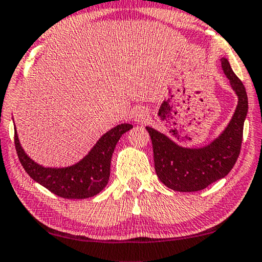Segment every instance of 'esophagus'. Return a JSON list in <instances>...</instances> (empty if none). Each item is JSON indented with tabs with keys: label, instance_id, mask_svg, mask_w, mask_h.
<instances>
[{
	"label": "esophagus",
	"instance_id": "34e87169",
	"mask_svg": "<svg viewBox=\"0 0 262 262\" xmlns=\"http://www.w3.org/2000/svg\"><path fill=\"white\" fill-rule=\"evenodd\" d=\"M145 117H146V114L143 113V110H141V112H139V113H136L135 119H136V121H138V122H145Z\"/></svg>",
	"mask_w": 262,
	"mask_h": 262
}]
</instances>
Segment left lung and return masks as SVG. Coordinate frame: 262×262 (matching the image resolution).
Instances as JSON below:
<instances>
[{
  "label": "left lung",
  "instance_id": "8db88e82",
  "mask_svg": "<svg viewBox=\"0 0 262 262\" xmlns=\"http://www.w3.org/2000/svg\"><path fill=\"white\" fill-rule=\"evenodd\" d=\"M221 62L238 102L233 119L219 138L203 148H185L166 135L146 127L152 140L158 178L174 191L193 192L205 189L216 180L224 178L240 156L248 97L245 85L231 70L228 59L222 58Z\"/></svg>",
  "mask_w": 262,
  "mask_h": 262
}]
</instances>
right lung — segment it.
Here are the masks:
<instances>
[{"instance_id": "add662e5", "label": "right lung", "mask_w": 262, "mask_h": 262, "mask_svg": "<svg viewBox=\"0 0 262 262\" xmlns=\"http://www.w3.org/2000/svg\"><path fill=\"white\" fill-rule=\"evenodd\" d=\"M130 128L133 126L128 123L114 127L98 140L89 154L79 163L62 168L43 167L34 163L22 149L15 128L14 142L22 167L32 179L59 197L83 200L96 196L108 184L114 149L122 134Z\"/></svg>"}]
</instances>
